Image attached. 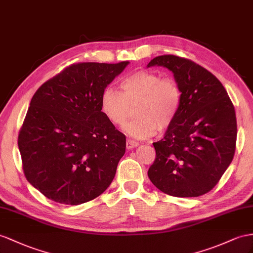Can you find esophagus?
<instances>
[{
  "label": "esophagus",
  "mask_w": 253,
  "mask_h": 253,
  "mask_svg": "<svg viewBox=\"0 0 253 253\" xmlns=\"http://www.w3.org/2000/svg\"><path fill=\"white\" fill-rule=\"evenodd\" d=\"M137 146H138V142L132 141V140H127V142H126L127 150H132V148L137 147Z\"/></svg>",
  "instance_id": "esophagus-1"
}]
</instances>
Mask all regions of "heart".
<instances>
[{"label": "heart", "mask_w": 253, "mask_h": 253, "mask_svg": "<svg viewBox=\"0 0 253 253\" xmlns=\"http://www.w3.org/2000/svg\"><path fill=\"white\" fill-rule=\"evenodd\" d=\"M123 93L106 87L100 97V111L113 125L123 126L135 109L138 119L124 127L134 139H147L169 128L179 112L182 90L175 80L153 71L139 70L121 82Z\"/></svg>", "instance_id": "b5f03b06"}]
</instances>
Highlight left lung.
<instances>
[{
	"label": "left lung",
	"instance_id": "8db88e82",
	"mask_svg": "<svg viewBox=\"0 0 253 253\" xmlns=\"http://www.w3.org/2000/svg\"><path fill=\"white\" fill-rule=\"evenodd\" d=\"M152 66L172 71L182 90V105L164 138L153 143L156 159L148 177L169 196H202L216 186L234 157V107L221 82L196 63L160 55L147 64Z\"/></svg>",
	"mask_w": 253,
	"mask_h": 253
}]
</instances>
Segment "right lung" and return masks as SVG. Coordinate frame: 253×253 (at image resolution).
<instances>
[{
  "label": "right lung",
  "mask_w": 253,
  "mask_h": 253,
  "mask_svg": "<svg viewBox=\"0 0 253 253\" xmlns=\"http://www.w3.org/2000/svg\"><path fill=\"white\" fill-rule=\"evenodd\" d=\"M128 64H74L36 90L18 146L25 177L46 198L82 204L112 183L126 137L101 113L100 97Z\"/></svg>",
  "instance_id": "right-lung-1"
}]
</instances>
